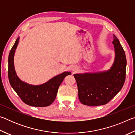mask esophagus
<instances>
[{
  "label": "esophagus",
  "mask_w": 135,
  "mask_h": 135,
  "mask_svg": "<svg viewBox=\"0 0 135 135\" xmlns=\"http://www.w3.org/2000/svg\"><path fill=\"white\" fill-rule=\"evenodd\" d=\"M78 70H79V68L77 67V66H76V65L73 66V67H71V70L73 72H76Z\"/></svg>",
  "instance_id": "esophagus-1"
}]
</instances>
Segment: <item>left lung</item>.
Listing matches in <instances>:
<instances>
[{
    "label": "left lung",
    "instance_id": "left-lung-1",
    "mask_svg": "<svg viewBox=\"0 0 135 135\" xmlns=\"http://www.w3.org/2000/svg\"><path fill=\"white\" fill-rule=\"evenodd\" d=\"M115 59L110 69L98 73L74 74L79 99L88 106H99L109 102L123 88L126 79V58L119 40L113 35Z\"/></svg>",
    "mask_w": 135,
    "mask_h": 135
}]
</instances>
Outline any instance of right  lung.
<instances>
[{
    "instance_id": "right-lung-1",
    "label": "right lung",
    "mask_w": 135,
    "mask_h": 135,
    "mask_svg": "<svg viewBox=\"0 0 135 135\" xmlns=\"http://www.w3.org/2000/svg\"><path fill=\"white\" fill-rule=\"evenodd\" d=\"M19 39L18 37L8 57V78L11 86L25 104L36 107L49 106L55 99L58 88L63 80L71 73L64 72L40 85H32L22 81L17 76L13 63V57Z\"/></svg>"
}]
</instances>
